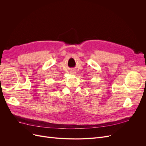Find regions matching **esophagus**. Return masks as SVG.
Instances as JSON below:
<instances>
[{
  "mask_svg": "<svg viewBox=\"0 0 146 146\" xmlns=\"http://www.w3.org/2000/svg\"><path fill=\"white\" fill-rule=\"evenodd\" d=\"M74 73H75V72H74Z\"/></svg>",
  "mask_w": 146,
  "mask_h": 146,
  "instance_id": "esophagus-1",
  "label": "esophagus"
}]
</instances>
